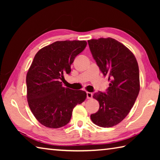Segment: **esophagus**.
I'll return each mask as SVG.
<instances>
[{"label":"esophagus","mask_w":160,"mask_h":160,"mask_svg":"<svg viewBox=\"0 0 160 160\" xmlns=\"http://www.w3.org/2000/svg\"><path fill=\"white\" fill-rule=\"evenodd\" d=\"M92 96H93V94L92 93V92H87V98L88 99H91L92 97Z\"/></svg>","instance_id":"1"}]
</instances>
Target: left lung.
Instances as JSON below:
<instances>
[{
  "label": "left lung",
  "mask_w": 160,
  "mask_h": 160,
  "mask_svg": "<svg viewBox=\"0 0 160 160\" xmlns=\"http://www.w3.org/2000/svg\"><path fill=\"white\" fill-rule=\"evenodd\" d=\"M88 42L97 66L110 81L106 93L94 94L99 109L90 118L98 126L109 128L122 121L133 107L140 91L138 64L133 53L114 39L100 38Z\"/></svg>",
  "instance_id": "left-lung-1"
}]
</instances>
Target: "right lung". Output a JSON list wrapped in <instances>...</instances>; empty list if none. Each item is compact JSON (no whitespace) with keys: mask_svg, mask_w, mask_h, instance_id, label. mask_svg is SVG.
Wrapping results in <instances>:
<instances>
[{"mask_svg":"<svg viewBox=\"0 0 160 160\" xmlns=\"http://www.w3.org/2000/svg\"><path fill=\"white\" fill-rule=\"evenodd\" d=\"M86 46V41H58L35 55L27 73V97L31 112L43 126H66L74 107L85 100V91L64 88L60 81L64 74H70L75 58Z\"/></svg>","mask_w":160,"mask_h":160,"instance_id":"right-lung-1","label":"right lung"}]
</instances>
